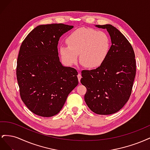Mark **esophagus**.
<instances>
[{
  "label": "esophagus",
  "mask_w": 150,
  "mask_h": 150,
  "mask_svg": "<svg viewBox=\"0 0 150 150\" xmlns=\"http://www.w3.org/2000/svg\"><path fill=\"white\" fill-rule=\"evenodd\" d=\"M81 78H82V76H81V73H79V74H78V78L79 83H80V81H81Z\"/></svg>",
  "instance_id": "1"
}]
</instances>
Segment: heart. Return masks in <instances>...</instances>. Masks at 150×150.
Returning <instances> with one entry per match:
<instances>
[{"mask_svg": "<svg viewBox=\"0 0 150 150\" xmlns=\"http://www.w3.org/2000/svg\"><path fill=\"white\" fill-rule=\"evenodd\" d=\"M67 46L59 47L62 58L67 64L78 62L88 69H95L105 61L110 51L109 35L103 31L91 28H80L72 33L66 39Z\"/></svg>", "mask_w": 150, "mask_h": 150, "instance_id": "obj_1", "label": "heart"}]
</instances>
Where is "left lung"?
<instances>
[{"mask_svg":"<svg viewBox=\"0 0 150 150\" xmlns=\"http://www.w3.org/2000/svg\"><path fill=\"white\" fill-rule=\"evenodd\" d=\"M106 29L111 46L103 64L96 69L83 70L81 83L87 89L84 100L98 115H111L128 101L136 75L133 49L125 35L110 24L96 25Z\"/></svg>","mask_w":150,"mask_h":150,"instance_id":"obj_1","label":"left lung"}]
</instances>
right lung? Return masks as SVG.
Here are the masks:
<instances>
[{
  "mask_svg": "<svg viewBox=\"0 0 150 150\" xmlns=\"http://www.w3.org/2000/svg\"><path fill=\"white\" fill-rule=\"evenodd\" d=\"M73 28L63 24L40 25L21 46L16 69L20 96L38 116L51 117L59 112L78 84V72L62 65L57 50L61 35Z\"/></svg>",
  "mask_w": 150,
  "mask_h": 150,
  "instance_id": "right-lung-1",
  "label": "right lung"
}]
</instances>
